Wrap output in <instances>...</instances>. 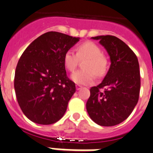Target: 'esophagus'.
<instances>
[{
	"label": "esophagus",
	"instance_id": "esophagus-1",
	"mask_svg": "<svg viewBox=\"0 0 153 153\" xmlns=\"http://www.w3.org/2000/svg\"><path fill=\"white\" fill-rule=\"evenodd\" d=\"M82 88V86L79 85H76V89L77 90H80Z\"/></svg>",
	"mask_w": 153,
	"mask_h": 153
}]
</instances>
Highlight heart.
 <instances>
[{
  "mask_svg": "<svg viewBox=\"0 0 153 153\" xmlns=\"http://www.w3.org/2000/svg\"><path fill=\"white\" fill-rule=\"evenodd\" d=\"M80 59L88 58L84 64L85 70H79L71 75V79L78 85H88L95 79V75L102 76L107 69V60L100 48L92 42H85L77 48V54L70 49L64 56V64L70 71H75Z\"/></svg>",
  "mask_w": 153,
  "mask_h": 153,
  "instance_id": "b5f03b06",
  "label": "heart"
}]
</instances>
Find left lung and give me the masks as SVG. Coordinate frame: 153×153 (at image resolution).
<instances>
[{
  "label": "left lung",
  "mask_w": 153,
  "mask_h": 153,
  "mask_svg": "<svg viewBox=\"0 0 153 153\" xmlns=\"http://www.w3.org/2000/svg\"><path fill=\"white\" fill-rule=\"evenodd\" d=\"M91 38L99 40L105 48L111 65L102 83L91 88L86 109L98 125L113 126L126 120L137 104L141 83L139 62L131 48L116 37Z\"/></svg>",
  "instance_id": "1"
}]
</instances>
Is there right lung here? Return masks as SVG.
Segmentation results:
<instances>
[{
  "instance_id": "obj_1",
  "label": "right lung",
  "mask_w": 153,
  "mask_h": 153,
  "mask_svg": "<svg viewBox=\"0 0 153 153\" xmlns=\"http://www.w3.org/2000/svg\"><path fill=\"white\" fill-rule=\"evenodd\" d=\"M79 39L49 31L30 43L20 58L14 90L20 108L30 121L53 124L65 113L75 84L67 77L64 56Z\"/></svg>"
}]
</instances>
